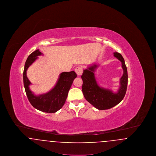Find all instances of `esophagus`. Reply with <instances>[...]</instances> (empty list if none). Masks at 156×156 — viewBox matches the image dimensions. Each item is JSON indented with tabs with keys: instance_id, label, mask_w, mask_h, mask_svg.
Masks as SVG:
<instances>
[{
	"instance_id": "esophagus-1",
	"label": "esophagus",
	"mask_w": 156,
	"mask_h": 156,
	"mask_svg": "<svg viewBox=\"0 0 156 156\" xmlns=\"http://www.w3.org/2000/svg\"><path fill=\"white\" fill-rule=\"evenodd\" d=\"M75 71L76 72V74L78 75V76H81L82 74V72H83V68L81 66H78V67L75 68Z\"/></svg>"
}]
</instances>
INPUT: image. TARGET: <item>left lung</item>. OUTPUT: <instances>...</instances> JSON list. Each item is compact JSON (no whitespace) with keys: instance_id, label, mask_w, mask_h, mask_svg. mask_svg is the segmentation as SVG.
<instances>
[{"instance_id":"left-lung-1","label":"left lung","mask_w":156,"mask_h":156,"mask_svg":"<svg viewBox=\"0 0 156 156\" xmlns=\"http://www.w3.org/2000/svg\"><path fill=\"white\" fill-rule=\"evenodd\" d=\"M113 55L120 61L123 74L120 79V87L117 92L100 87L97 83L94 72L98 66L84 69L81 78L83 81L82 90L86 100L99 110H106L119 104L124 98L127 87V70L124 58L119 52H115Z\"/></svg>"}]
</instances>
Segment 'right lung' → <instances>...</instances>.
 Returning a JSON list of instances; mask_svg holds the SVG:
<instances>
[{
  "label": "right lung",
  "instance_id": "obj_1",
  "mask_svg": "<svg viewBox=\"0 0 156 156\" xmlns=\"http://www.w3.org/2000/svg\"><path fill=\"white\" fill-rule=\"evenodd\" d=\"M42 53L36 50L28 57L26 61L23 71V83L24 89L31 105L37 110L46 113H55L59 110L65 104L68 91L70 89L76 74L74 71L63 72L59 75V78L55 87L47 93L35 95L30 90L31 82L27 76L28 68L38 58Z\"/></svg>",
  "mask_w": 156,
  "mask_h": 156
}]
</instances>
